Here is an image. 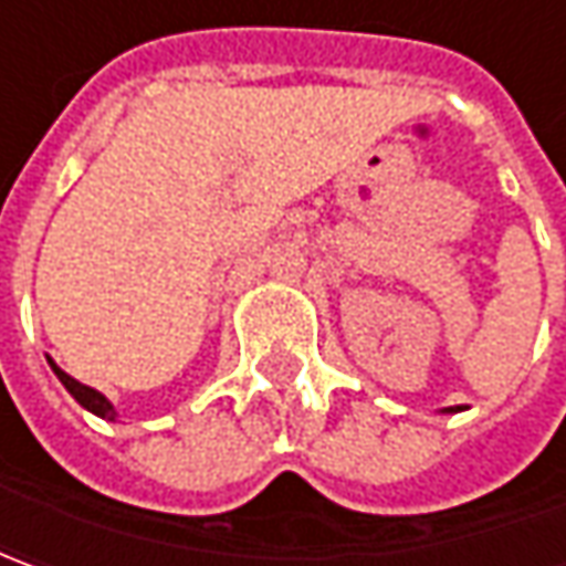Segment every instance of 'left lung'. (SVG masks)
Here are the masks:
<instances>
[{
  "instance_id": "left-lung-1",
  "label": "left lung",
  "mask_w": 566,
  "mask_h": 566,
  "mask_svg": "<svg viewBox=\"0 0 566 566\" xmlns=\"http://www.w3.org/2000/svg\"><path fill=\"white\" fill-rule=\"evenodd\" d=\"M444 412H453V406H450V409H444Z\"/></svg>"
}]
</instances>
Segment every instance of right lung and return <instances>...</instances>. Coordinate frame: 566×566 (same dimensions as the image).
I'll list each match as a JSON object with an SVG mask.
<instances>
[{"instance_id":"right-lung-1","label":"right lung","mask_w":566,"mask_h":566,"mask_svg":"<svg viewBox=\"0 0 566 566\" xmlns=\"http://www.w3.org/2000/svg\"><path fill=\"white\" fill-rule=\"evenodd\" d=\"M50 365H53V371H55V378L62 380L65 384V390L75 397L87 412H94V416H99V419H106V422H116V409H113V402L106 400L99 390H94V387H87V384H81V380H75L72 375H65L59 365H55L53 359H50Z\"/></svg>"}]
</instances>
